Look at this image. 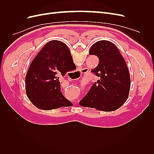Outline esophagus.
Returning a JSON list of instances; mask_svg holds the SVG:
<instances>
[{
	"mask_svg": "<svg viewBox=\"0 0 154 154\" xmlns=\"http://www.w3.org/2000/svg\"><path fill=\"white\" fill-rule=\"evenodd\" d=\"M81 73L83 74H85L87 72V69H83L81 70Z\"/></svg>",
	"mask_w": 154,
	"mask_h": 154,
	"instance_id": "34e87169",
	"label": "esophagus"
}]
</instances>
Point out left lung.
<instances>
[{
  "label": "left lung",
  "instance_id": "8db88e82",
  "mask_svg": "<svg viewBox=\"0 0 154 154\" xmlns=\"http://www.w3.org/2000/svg\"><path fill=\"white\" fill-rule=\"evenodd\" d=\"M89 54L99 58L91 72L100 78L79 104L106 112L119 109L127 100L130 87L128 69L119 50L110 41L100 40L92 45Z\"/></svg>",
  "mask_w": 154,
  "mask_h": 154
}]
</instances>
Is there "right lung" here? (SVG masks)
I'll return each mask as SVG.
<instances>
[{"instance_id":"1","label":"right lung","mask_w":154,"mask_h":154,"mask_svg":"<svg viewBox=\"0 0 154 154\" xmlns=\"http://www.w3.org/2000/svg\"><path fill=\"white\" fill-rule=\"evenodd\" d=\"M76 68L70 51L62 42L51 40L32 60L26 76V94L31 103L43 110L72 104L60 91L59 76Z\"/></svg>"}]
</instances>
